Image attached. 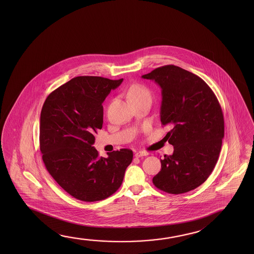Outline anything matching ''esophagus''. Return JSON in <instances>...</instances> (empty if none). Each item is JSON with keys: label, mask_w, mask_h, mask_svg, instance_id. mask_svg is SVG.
I'll list each match as a JSON object with an SVG mask.
<instances>
[{"label": "esophagus", "mask_w": 254, "mask_h": 254, "mask_svg": "<svg viewBox=\"0 0 254 254\" xmlns=\"http://www.w3.org/2000/svg\"><path fill=\"white\" fill-rule=\"evenodd\" d=\"M148 152H146L144 150H139L137 152H135L134 154V156L136 157V158H141V157H143V156H147L148 155Z\"/></svg>", "instance_id": "1"}]
</instances>
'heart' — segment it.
Here are the masks:
<instances>
[{
  "instance_id": "heart-1",
  "label": "heart",
  "mask_w": 254,
  "mask_h": 254,
  "mask_svg": "<svg viewBox=\"0 0 254 254\" xmlns=\"http://www.w3.org/2000/svg\"><path fill=\"white\" fill-rule=\"evenodd\" d=\"M127 97L129 100L133 102L144 97H150V92L141 84H133L127 90Z\"/></svg>"
}]
</instances>
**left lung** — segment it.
Wrapping results in <instances>:
<instances>
[{
	"mask_svg": "<svg viewBox=\"0 0 254 254\" xmlns=\"http://www.w3.org/2000/svg\"><path fill=\"white\" fill-rule=\"evenodd\" d=\"M141 77L155 80L162 89L160 121L170 126L166 137L174 146L173 155L160 160L153 184L175 195L195 190L207 180L220 155L224 137L220 103L200 77L174 64Z\"/></svg>",
	"mask_w": 254,
	"mask_h": 254,
	"instance_id": "left-lung-1",
	"label": "left lung"
}]
</instances>
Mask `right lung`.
<instances>
[{
	"label": "right lung",
	"mask_w": 254,
	"mask_h": 254,
	"mask_svg": "<svg viewBox=\"0 0 254 254\" xmlns=\"http://www.w3.org/2000/svg\"><path fill=\"white\" fill-rule=\"evenodd\" d=\"M123 79L78 76L55 89L42 106L40 150L47 170L77 199H105L121 187L133 151L121 149L99 157L94 134L102 128L103 102Z\"/></svg>",
	"instance_id": "1"
}]
</instances>
